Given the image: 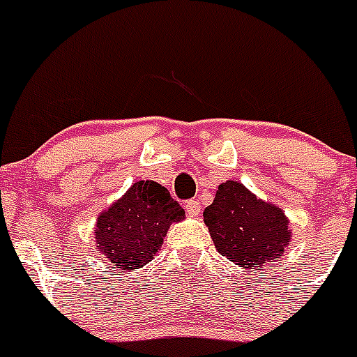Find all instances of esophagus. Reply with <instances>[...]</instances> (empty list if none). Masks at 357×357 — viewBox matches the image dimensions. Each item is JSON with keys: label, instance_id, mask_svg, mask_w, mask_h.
I'll return each mask as SVG.
<instances>
[{"label": "esophagus", "instance_id": "34e87169", "mask_svg": "<svg viewBox=\"0 0 357 357\" xmlns=\"http://www.w3.org/2000/svg\"><path fill=\"white\" fill-rule=\"evenodd\" d=\"M185 211H188L190 216H197L202 211V206H200L199 200H188V202H185Z\"/></svg>", "mask_w": 357, "mask_h": 357}]
</instances>
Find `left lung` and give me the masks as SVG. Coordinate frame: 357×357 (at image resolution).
Returning a JSON list of instances; mask_svg holds the SVG:
<instances>
[{
  "label": "left lung",
  "instance_id": "8db88e82",
  "mask_svg": "<svg viewBox=\"0 0 357 357\" xmlns=\"http://www.w3.org/2000/svg\"><path fill=\"white\" fill-rule=\"evenodd\" d=\"M216 251L245 269H261L278 260L291 242L285 213L236 181L218 185L215 200L204 211Z\"/></svg>",
  "mask_w": 357,
  "mask_h": 357
}]
</instances>
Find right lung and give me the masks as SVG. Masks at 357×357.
Returning <instances> with one entry per match:
<instances>
[{"instance_id":"add662e5","label":"right lung","mask_w":357,"mask_h":357,"mask_svg":"<svg viewBox=\"0 0 357 357\" xmlns=\"http://www.w3.org/2000/svg\"><path fill=\"white\" fill-rule=\"evenodd\" d=\"M185 216L181 204L155 181H141L102 211L96 224L97 249L119 271H133L155 258L173 222Z\"/></svg>"}]
</instances>
